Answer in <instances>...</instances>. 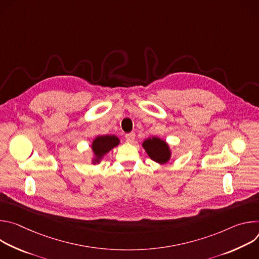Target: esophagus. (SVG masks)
Instances as JSON below:
<instances>
[{
    "mask_svg": "<svg viewBox=\"0 0 259 259\" xmlns=\"http://www.w3.org/2000/svg\"><path fill=\"white\" fill-rule=\"evenodd\" d=\"M126 140L128 141V142H133L134 140H135V133H133V132H131V133H128V134H126Z\"/></svg>",
    "mask_w": 259,
    "mask_h": 259,
    "instance_id": "34e87169",
    "label": "esophagus"
}]
</instances>
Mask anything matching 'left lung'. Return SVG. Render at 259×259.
<instances>
[{"label":"left lung","instance_id":"left-lung-1","mask_svg":"<svg viewBox=\"0 0 259 259\" xmlns=\"http://www.w3.org/2000/svg\"><path fill=\"white\" fill-rule=\"evenodd\" d=\"M141 145L147 156L156 163L164 165L170 161L172 152L170 145L166 142V140L158 136H152L144 139Z\"/></svg>","mask_w":259,"mask_h":259}]
</instances>
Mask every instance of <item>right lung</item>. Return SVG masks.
Returning a JSON list of instances; mask_svg holds the SVG:
<instances>
[{"label":"right lung","mask_w":259,"mask_h":259,"mask_svg":"<svg viewBox=\"0 0 259 259\" xmlns=\"http://www.w3.org/2000/svg\"><path fill=\"white\" fill-rule=\"evenodd\" d=\"M120 139L116 135H98L91 143L92 159L91 163L93 165L99 164L102 159L107 155L114 147L120 144Z\"/></svg>","instance_id":"obj_1"}]
</instances>
